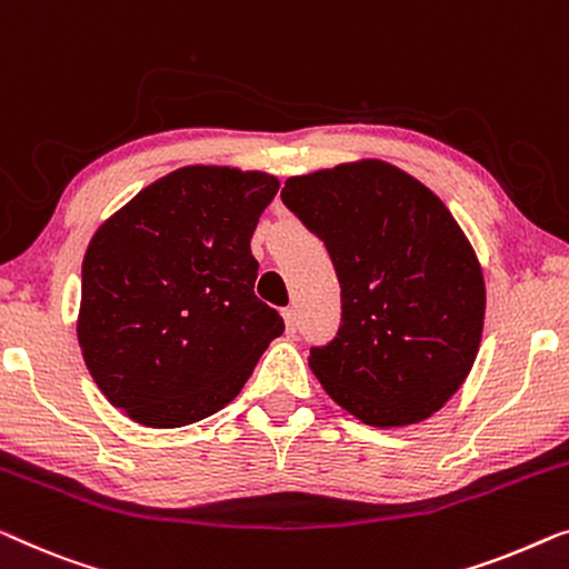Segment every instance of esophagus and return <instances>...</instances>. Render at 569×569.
Wrapping results in <instances>:
<instances>
[{
    "label": "esophagus",
    "instance_id": "34e87169",
    "mask_svg": "<svg viewBox=\"0 0 569 569\" xmlns=\"http://www.w3.org/2000/svg\"><path fill=\"white\" fill-rule=\"evenodd\" d=\"M282 318H284V326H287V333H295L298 331V310L295 308H284L282 310Z\"/></svg>",
    "mask_w": 569,
    "mask_h": 569
}]
</instances>
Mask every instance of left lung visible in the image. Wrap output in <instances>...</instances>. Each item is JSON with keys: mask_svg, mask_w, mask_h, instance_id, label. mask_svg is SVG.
Listing matches in <instances>:
<instances>
[{"mask_svg": "<svg viewBox=\"0 0 569 569\" xmlns=\"http://www.w3.org/2000/svg\"><path fill=\"white\" fill-rule=\"evenodd\" d=\"M282 202L323 238L341 282V328L308 365L336 406L375 428L421 423L480 351V259L431 189L361 159L290 177Z\"/></svg>", "mask_w": 569, "mask_h": 569, "instance_id": "1", "label": "left lung"}]
</instances>
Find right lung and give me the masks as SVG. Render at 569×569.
<instances>
[{"label":"right lung","instance_id":"1","mask_svg":"<svg viewBox=\"0 0 569 569\" xmlns=\"http://www.w3.org/2000/svg\"><path fill=\"white\" fill-rule=\"evenodd\" d=\"M279 179L182 167L94 230L77 339L102 395L130 421L179 428L243 390L284 320L253 295L251 236Z\"/></svg>","mask_w":569,"mask_h":569}]
</instances>
